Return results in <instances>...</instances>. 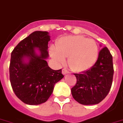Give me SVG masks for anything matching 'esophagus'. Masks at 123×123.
Here are the masks:
<instances>
[{
	"label": "esophagus",
	"mask_w": 123,
	"mask_h": 123,
	"mask_svg": "<svg viewBox=\"0 0 123 123\" xmlns=\"http://www.w3.org/2000/svg\"><path fill=\"white\" fill-rule=\"evenodd\" d=\"M69 73H70V72H69L66 69H63V70H62V74H63L64 75H65L69 74Z\"/></svg>",
	"instance_id": "esophagus-1"
}]
</instances>
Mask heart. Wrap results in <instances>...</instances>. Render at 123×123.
<instances>
[{"instance_id": "b5f03b06", "label": "heart", "mask_w": 123, "mask_h": 123, "mask_svg": "<svg viewBox=\"0 0 123 123\" xmlns=\"http://www.w3.org/2000/svg\"><path fill=\"white\" fill-rule=\"evenodd\" d=\"M50 54L58 63L63 64L66 57L72 70L80 72L91 68L98 56V46L94 39L81 36H67L58 41L57 48H50Z\"/></svg>"}]
</instances>
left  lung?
I'll return each mask as SVG.
<instances>
[{"label":"left lung","instance_id":"1","mask_svg":"<svg viewBox=\"0 0 123 123\" xmlns=\"http://www.w3.org/2000/svg\"><path fill=\"white\" fill-rule=\"evenodd\" d=\"M113 74L112 55L107 47L102 48L97 62L91 68L81 74H74L77 83L71 89L73 97L83 105L99 104L110 91Z\"/></svg>","mask_w":123,"mask_h":123}]
</instances>
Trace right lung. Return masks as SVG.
<instances>
[{"mask_svg": "<svg viewBox=\"0 0 123 123\" xmlns=\"http://www.w3.org/2000/svg\"><path fill=\"white\" fill-rule=\"evenodd\" d=\"M50 36L46 31H34L19 43L11 53L9 74L16 96L24 103L38 105L51 95L54 86L64 76L55 70L46 60ZM38 49L39 53H36Z\"/></svg>", "mask_w": 123, "mask_h": 123, "instance_id": "right-lung-1", "label": "right lung"}]
</instances>
